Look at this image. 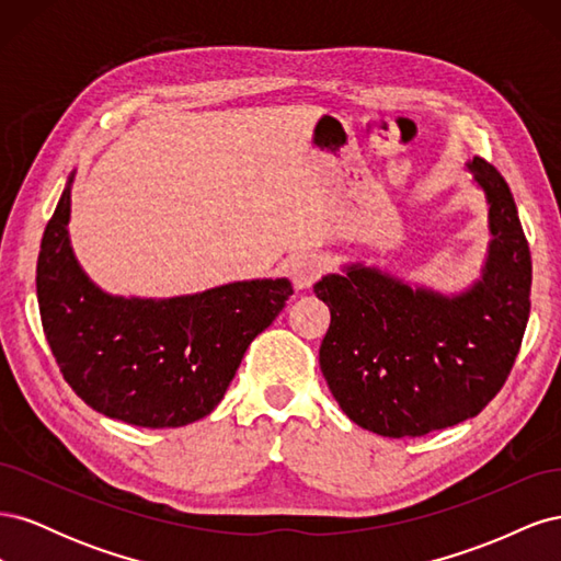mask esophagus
<instances>
[{
  "mask_svg": "<svg viewBox=\"0 0 561 561\" xmlns=\"http://www.w3.org/2000/svg\"><path fill=\"white\" fill-rule=\"evenodd\" d=\"M328 268V262L318 252H304L297 254L290 264V276L295 280L297 290H309V287L322 276V271Z\"/></svg>",
  "mask_w": 561,
  "mask_h": 561,
  "instance_id": "obj_1",
  "label": "esophagus"
}]
</instances>
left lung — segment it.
<instances>
[{
  "mask_svg": "<svg viewBox=\"0 0 561 561\" xmlns=\"http://www.w3.org/2000/svg\"><path fill=\"white\" fill-rule=\"evenodd\" d=\"M486 203L480 276L439 293L363 262L322 276L330 307L320 369L342 412L383 437H421L480 414L507 379L529 320L531 254L511 186L466 163Z\"/></svg>",
  "mask_w": 561,
  "mask_h": 561,
  "instance_id": "left-lung-1",
  "label": "left lung"
}]
</instances>
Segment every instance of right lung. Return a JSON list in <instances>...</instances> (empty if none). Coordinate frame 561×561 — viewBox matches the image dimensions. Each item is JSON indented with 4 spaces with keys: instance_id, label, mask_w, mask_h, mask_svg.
<instances>
[{
    "instance_id": "1",
    "label": "right lung",
    "mask_w": 561,
    "mask_h": 561,
    "mask_svg": "<svg viewBox=\"0 0 561 561\" xmlns=\"http://www.w3.org/2000/svg\"><path fill=\"white\" fill-rule=\"evenodd\" d=\"M67 178L37 260V301L50 353L95 412L140 428H178L208 416L252 339L293 295L287 278L233 280L178 297L110 295L70 241Z\"/></svg>"
}]
</instances>
